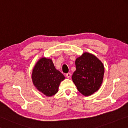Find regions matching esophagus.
<instances>
[{"mask_svg": "<svg viewBox=\"0 0 128 128\" xmlns=\"http://www.w3.org/2000/svg\"><path fill=\"white\" fill-rule=\"evenodd\" d=\"M71 74L70 73H68V74H66V77L68 78H70L71 77Z\"/></svg>", "mask_w": 128, "mask_h": 128, "instance_id": "1", "label": "esophagus"}]
</instances>
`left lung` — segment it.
I'll list each match as a JSON object with an SVG mask.
<instances>
[{
    "label": "left lung",
    "instance_id": "obj_1",
    "mask_svg": "<svg viewBox=\"0 0 128 128\" xmlns=\"http://www.w3.org/2000/svg\"><path fill=\"white\" fill-rule=\"evenodd\" d=\"M76 71L72 79L80 93L90 96L100 89L104 68L100 60L92 54L85 52L75 60Z\"/></svg>",
    "mask_w": 128,
    "mask_h": 128
}]
</instances>
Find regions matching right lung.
Masks as SVG:
<instances>
[{
    "label": "right lung",
    "instance_id": "obj_1",
    "mask_svg": "<svg viewBox=\"0 0 128 128\" xmlns=\"http://www.w3.org/2000/svg\"><path fill=\"white\" fill-rule=\"evenodd\" d=\"M32 80L38 90L48 97L57 93L60 82L65 77L56 69L52 60L42 57L38 60L33 68Z\"/></svg>",
    "mask_w": 128,
    "mask_h": 128
}]
</instances>
